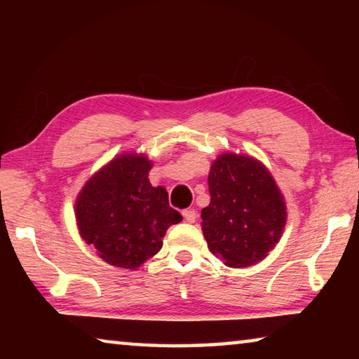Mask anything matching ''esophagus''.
Listing matches in <instances>:
<instances>
[{"mask_svg":"<svg viewBox=\"0 0 359 359\" xmlns=\"http://www.w3.org/2000/svg\"><path fill=\"white\" fill-rule=\"evenodd\" d=\"M182 215H184V220L188 223L196 222V210L194 209H185L184 212H182Z\"/></svg>","mask_w":359,"mask_h":359,"instance_id":"1","label":"esophagus"}]
</instances>
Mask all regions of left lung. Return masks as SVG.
I'll list each match as a JSON object with an SVG mask.
<instances>
[{"label": "left lung", "instance_id": "1", "mask_svg": "<svg viewBox=\"0 0 359 359\" xmlns=\"http://www.w3.org/2000/svg\"><path fill=\"white\" fill-rule=\"evenodd\" d=\"M210 203L201 210L210 252L229 267L263 259L280 239L287 205L269 171L250 156L224 154L209 172Z\"/></svg>", "mask_w": 359, "mask_h": 359}]
</instances>
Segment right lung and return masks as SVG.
Returning <instances> with one entry per match:
<instances>
[{"instance_id": "1", "label": "right lung", "mask_w": 359, "mask_h": 359, "mask_svg": "<svg viewBox=\"0 0 359 359\" xmlns=\"http://www.w3.org/2000/svg\"><path fill=\"white\" fill-rule=\"evenodd\" d=\"M150 161L125 154L95 174L76 201L81 236L106 263L136 269L163 247L166 229L182 222L168 191L151 187Z\"/></svg>"}]
</instances>
